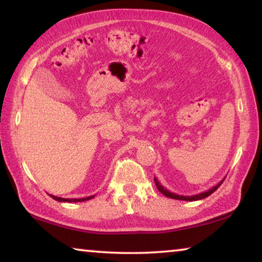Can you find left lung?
I'll use <instances>...</instances> for the list:
<instances>
[{"instance_id":"8db88e82","label":"left lung","mask_w":262,"mask_h":262,"mask_svg":"<svg viewBox=\"0 0 262 262\" xmlns=\"http://www.w3.org/2000/svg\"><path fill=\"white\" fill-rule=\"evenodd\" d=\"M225 179V177L223 179H222L219 184L215 185L214 187H211L210 189L206 190V192H202V193H199V194H195V195H179V194H176V193H172L170 192V190L166 189L164 186L161 185V183H159L158 179L155 177L154 180H155V184H156L157 186V189L161 192L163 195H165V196L167 198H171V199H176V200H183V201H198V200H202V199H205L207 196H209L210 194H212L215 192V190L220 187V186L222 185V183H223Z\"/></svg>"}]
</instances>
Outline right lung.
Instances as JSON below:
<instances>
[{"mask_svg": "<svg viewBox=\"0 0 262 262\" xmlns=\"http://www.w3.org/2000/svg\"><path fill=\"white\" fill-rule=\"evenodd\" d=\"M51 198H53L54 200L60 201V202H83V201L90 200V199H94L95 195H91V196H88V198H82V199H63V198H59V196H55V195L51 194Z\"/></svg>", "mask_w": 262, "mask_h": 262, "instance_id": "obj_1", "label": "right lung"}]
</instances>
